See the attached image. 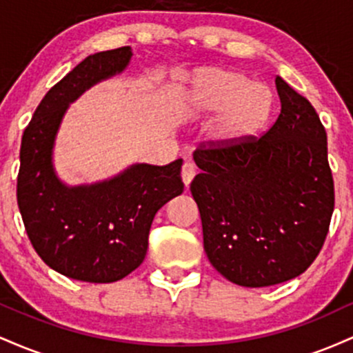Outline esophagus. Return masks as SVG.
Segmentation results:
<instances>
[{
    "instance_id": "34e87169",
    "label": "esophagus",
    "mask_w": 353,
    "mask_h": 353,
    "mask_svg": "<svg viewBox=\"0 0 353 353\" xmlns=\"http://www.w3.org/2000/svg\"><path fill=\"white\" fill-rule=\"evenodd\" d=\"M197 171H196V165L190 164V163H185L182 165V171H181V176H182V182H184L185 188H189V184L192 182L194 176H196Z\"/></svg>"
}]
</instances>
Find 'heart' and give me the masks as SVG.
I'll use <instances>...</instances> for the list:
<instances>
[{
  "label": "heart",
  "instance_id": "1",
  "mask_svg": "<svg viewBox=\"0 0 353 353\" xmlns=\"http://www.w3.org/2000/svg\"><path fill=\"white\" fill-rule=\"evenodd\" d=\"M274 106L269 86L250 81L242 71L219 66L194 71L177 98V112L184 121H202L216 114L209 139L222 149L254 141L272 119Z\"/></svg>",
  "mask_w": 353,
  "mask_h": 353
}]
</instances>
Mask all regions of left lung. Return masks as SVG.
Returning a JSON list of instances; mask_svg holds the SVG:
<instances>
[{
    "mask_svg": "<svg viewBox=\"0 0 353 353\" xmlns=\"http://www.w3.org/2000/svg\"><path fill=\"white\" fill-rule=\"evenodd\" d=\"M281 114L259 141L197 149L190 192L214 269L242 287L297 277L315 261L334 212L327 132L309 99L275 78Z\"/></svg>",
    "mask_w": 353,
    "mask_h": 353,
    "instance_id": "obj_1",
    "label": "left lung"
}]
</instances>
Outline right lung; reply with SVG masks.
Wrapping results in <instances>:
<instances>
[{
  "label": "right lung",
  "mask_w": 353,
  "mask_h": 353,
  "mask_svg": "<svg viewBox=\"0 0 353 353\" xmlns=\"http://www.w3.org/2000/svg\"><path fill=\"white\" fill-rule=\"evenodd\" d=\"M131 58L129 46L89 54L46 92L21 139L18 205L28 237L52 270L76 281L109 283L137 269L154 216L184 190L182 159L136 163L78 185L56 172V137L68 109L88 89L123 74Z\"/></svg>",
  "instance_id": "obj_1"
}]
</instances>
